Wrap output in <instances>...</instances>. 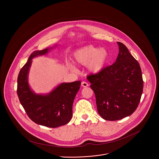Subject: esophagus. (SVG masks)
I'll return each instance as SVG.
<instances>
[{"label": "esophagus", "instance_id": "obj_1", "mask_svg": "<svg viewBox=\"0 0 159 159\" xmlns=\"http://www.w3.org/2000/svg\"><path fill=\"white\" fill-rule=\"evenodd\" d=\"M89 86L88 83L86 81H82L81 83V86L83 87V88H86V87H88Z\"/></svg>", "mask_w": 159, "mask_h": 159}]
</instances>
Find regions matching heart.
I'll return each mask as SVG.
<instances>
[{
    "label": "heart",
    "mask_w": 159,
    "mask_h": 159,
    "mask_svg": "<svg viewBox=\"0 0 159 159\" xmlns=\"http://www.w3.org/2000/svg\"><path fill=\"white\" fill-rule=\"evenodd\" d=\"M73 57L77 64L87 66L91 73L97 74L106 67L109 61V52L105 48L88 45L76 51Z\"/></svg>",
    "instance_id": "obj_1"
}]
</instances>
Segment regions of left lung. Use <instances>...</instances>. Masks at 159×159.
<instances>
[{"label": "left lung", "instance_id": "obj_1", "mask_svg": "<svg viewBox=\"0 0 159 159\" xmlns=\"http://www.w3.org/2000/svg\"><path fill=\"white\" fill-rule=\"evenodd\" d=\"M113 65L87 76L94 92L98 113L107 120H117L136 110L143 93L139 64L123 43Z\"/></svg>", "mask_w": 159, "mask_h": 159}]
</instances>
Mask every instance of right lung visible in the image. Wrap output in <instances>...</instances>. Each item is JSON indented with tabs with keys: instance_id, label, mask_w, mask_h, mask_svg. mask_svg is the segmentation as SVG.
Segmentation results:
<instances>
[{
	"instance_id": "1",
	"label": "right lung",
	"mask_w": 159,
	"mask_h": 159,
	"mask_svg": "<svg viewBox=\"0 0 159 159\" xmlns=\"http://www.w3.org/2000/svg\"><path fill=\"white\" fill-rule=\"evenodd\" d=\"M51 48L35 51L30 54L19 73L17 94L25 111L33 122L48 127L56 128L67 124L71 120L73 103L80 89L81 81L61 83L46 95L37 94L30 89L28 74L32 59L46 54Z\"/></svg>"
}]
</instances>
